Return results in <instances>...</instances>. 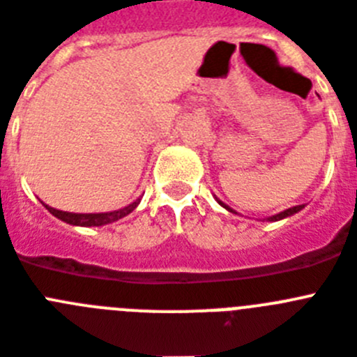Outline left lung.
<instances>
[{
    "label": "left lung",
    "instance_id": "left-lung-1",
    "mask_svg": "<svg viewBox=\"0 0 357 357\" xmlns=\"http://www.w3.org/2000/svg\"><path fill=\"white\" fill-rule=\"evenodd\" d=\"M218 203H220V205L223 206V208H227V211H229V212H234V214H238V212L232 211V208H230L229 205H225V203L220 202V199H218ZM301 208H305V205L290 206V208H287V211L280 212V214H275V215H271V218H266V221H280V220H285V218H289V215H294L296 212H299V211H301Z\"/></svg>",
    "mask_w": 357,
    "mask_h": 357
}]
</instances>
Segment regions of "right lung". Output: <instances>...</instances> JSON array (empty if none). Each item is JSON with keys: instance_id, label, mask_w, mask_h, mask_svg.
Wrapping results in <instances>:
<instances>
[{"instance_id": "obj_1", "label": "right lung", "mask_w": 357, "mask_h": 357, "mask_svg": "<svg viewBox=\"0 0 357 357\" xmlns=\"http://www.w3.org/2000/svg\"><path fill=\"white\" fill-rule=\"evenodd\" d=\"M45 205V203H43ZM139 205V199H136L134 203L127 205L125 208H119V211L112 212H96V214H76V212H63L58 208H52V206L45 205V208L50 212L52 215H56L58 220L65 221L68 225H76V227H101V225H109L114 221L121 220L125 215H128L130 212Z\"/></svg>"}]
</instances>
